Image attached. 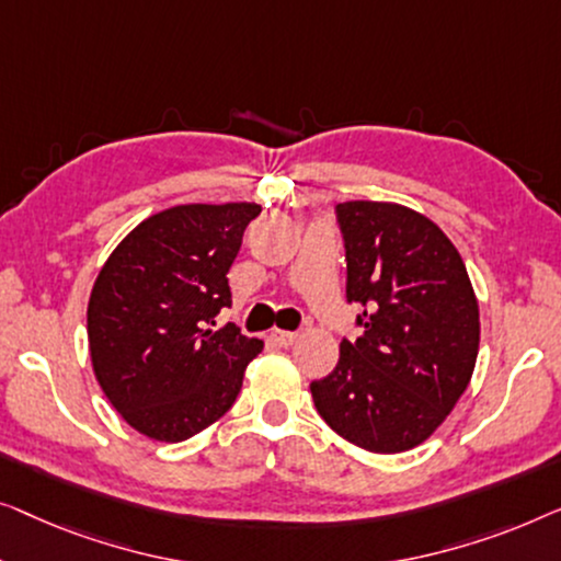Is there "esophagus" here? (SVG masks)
I'll use <instances>...</instances> for the list:
<instances>
[{
    "instance_id": "esophagus-1",
    "label": "esophagus",
    "mask_w": 561,
    "mask_h": 561,
    "mask_svg": "<svg viewBox=\"0 0 561 561\" xmlns=\"http://www.w3.org/2000/svg\"><path fill=\"white\" fill-rule=\"evenodd\" d=\"M270 337L277 345H284V348H287V345H291V343L297 341V333H289V330H272Z\"/></svg>"
}]
</instances>
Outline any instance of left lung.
Listing matches in <instances>:
<instances>
[{
	"mask_svg": "<svg viewBox=\"0 0 561 561\" xmlns=\"http://www.w3.org/2000/svg\"><path fill=\"white\" fill-rule=\"evenodd\" d=\"M348 302L363 335L341 343L333 374L310 383L322 420L378 455L435 435L468 389L480 310L462 256L424 213L386 201L337 205Z\"/></svg>",
	"mask_w": 561,
	"mask_h": 561,
	"instance_id": "1",
	"label": "left lung"
}]
</instances>
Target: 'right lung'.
I'll return each mask as SVG.
<instances>
[{"mask_svg":"<svg viewBox=\"0 0 561 561\" xmlns=\"http://www.w3.org/2000/svg\"><path fill=\"white\" fill-rule=\"evenodd\" d=\"M256 203H191L141 220L101 266L89 297L96 381L122 420L154 442H183L239 397L264 343L216 330L233 302L228 270Z\"/></svg>","mask_w":561,"mask_h":561,"instance_id":"right-lung-1","label":"right lung"}]
</instances>
